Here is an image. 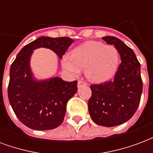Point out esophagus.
<instances>
[{"mask_svg":"<svg viewBox=\"0 0 153 153\" xmlns=\"http://www.w3.org/2000/svg\"><path fill=\"white\" fill-rule=\"evenodd\" d=\"M82 84H86V83L83 81V80H79L78 81V87H79L80 85H82Z\"/></svg>","mask_w":153,"mask_h":153,"instance_id":"1","label":"esophagus"}]
</instances>
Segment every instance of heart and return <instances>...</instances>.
I'll return each mask as SVG.
<instances>
[{
  "instance_id": "1",
  "label": "heart",
  "mask_w": 153,
  "mask_h": 153,
  "mask_svg": "<svg viewBox=\"0 0 153 153\" xmlns=\"http://www.w3.org/2000/svg\"><path fill=\"white\" fill-rule=\"evenodd\" d=\"M118 64V50L114 46H106L97 41L81 44L72 51L71 55L62 59L63 67L73 76H79L85 69L88 79L97 83L111 79Z\"/></svg>"
}]
</instances>
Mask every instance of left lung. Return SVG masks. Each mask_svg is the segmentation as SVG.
I'll return each mask as SVG.
<instances>
[{
    "mask_svg": "<svg viewBox=\"0 0 153 153\" xmlns=\"http://www.w3.org/2000/svg\"><path fill=\"white\" fill-rule=\"evenodd\" d=\"M102 39L115 46L121 63L112 80L90 86L88 111L97 125L112 127L128 121L134 115L140 103L143 80L140 63L134 51L115 37Z\"/></svg>",
    "mask_w": 153,
    "mask_h": 153,
    "instance_id": "8db88e82",
    "label": "left lung"
}]
</instances>
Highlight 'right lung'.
<instances>
[{"mask_svg": "<svg viewBox=\"0 0 153 153\" xmlns=\"http://www.w3.org/2000/svg\"><path fill=\"white\" fill-rule=\"evenodd\" d=\"M72 38L41 37L22 48L10 70L8 98L20 121L35 130H48L63 122L68 101L76 93L77 82H66L58 77L36 81L29 67L33 51L47 47L60 59L72 44Z\"/></svg>", "mask_w": 153, "mask_h": 153, "instance_id": "1", "label": "right lung"}]
</instances>
